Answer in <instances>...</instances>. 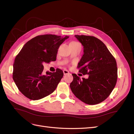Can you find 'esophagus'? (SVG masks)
I'll list each match as a JSON object with an SVG mask.
<instances>
[{"instance_id": "34e87169", "label": "esophagus", "mask_w": 134, "mask_h": 134, "mask_svg": "<svg viewBox=\"0 0 134 134\" xmlns=\"http://www.w3.org/2000/svg\"><path fill=\"white\" fill-rule=\"evenodd\" d=\"M63 72H64V75L69 74V72L67 70H63Z\"/></svg>"}]
</instances>
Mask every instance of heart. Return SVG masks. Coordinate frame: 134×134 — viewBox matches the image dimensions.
Here are the masks:
<instances>
[{"instance_id":"b5f03b06","label":"heart","mask_w":134,"mask_h":134,"mask_svg":"<svg viewBox=\"0 0 134 134\" xmlns=\"http://www.w3.org/2000/svg\"><path fill=\"white\" fill-rule=\"evenodd\" d=\"M76 42H70V43H75Z\"/></svg>"}]
</instances>
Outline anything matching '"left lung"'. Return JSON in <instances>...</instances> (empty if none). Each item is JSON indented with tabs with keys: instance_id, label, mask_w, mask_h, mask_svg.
<instances>
[{
	"instance_id": "left-lung-1",
	"label": "left lung",
	"mask_w": 134,
	"mask_h": 134,
	"mask_svg": "<svg viewBox=\"0 0 134 134\" xmlns=\"http://www.w3.org/2000/svg\"><path fill=\"white\" fill-rule=\"evenodd\" d=\"M75 37L84 48V54L78 63L79 72L89 76L88 79H81L72 74L73 80L70 87L76 97L84 103L98 104L107 98L116 86V61L98 38L85 35H75Z\"/></svg>"
}]
</instances>
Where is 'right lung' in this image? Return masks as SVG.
<instances>
[{
    "label": "right lung",
    "mask_w": 134,
    "mask_h": 134,
    "mask_svg": "<svg viewBox=\"0 0 134 134\" xmlns=\"http://www.w3.org/2000/svg\"><path fill=\"white\" fill-rule=\"evenodd\" d=\"M69 36L55 35L37 36L28 41L16 56L13 64V79L18 90L27 98L38 100L56 90L63 78V70L46 71L44 63L54 62L59 48Z\"/></svg>",
    "instance_id": "1"
}]
</instances>
